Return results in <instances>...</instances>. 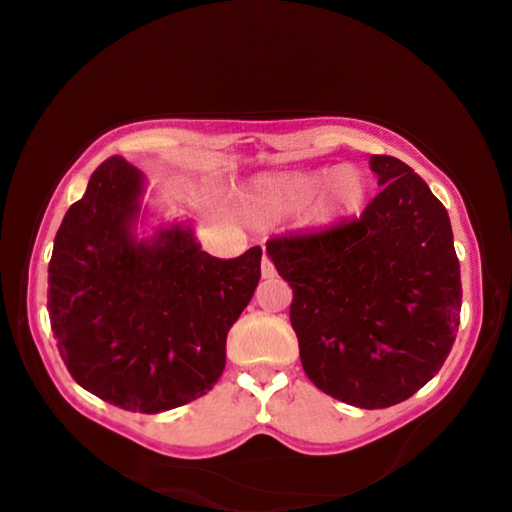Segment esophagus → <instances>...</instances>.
I'll return each mask as SVG.
<instances>
[{"mask_svg": "<svg viewBox=\"0 0 512 512\" xmlns=\"http://www.w3.org/2000/svg\"><path fill=\"white\" fill-rule=\"evenodd\" d=\"M275 275V268H273V264H271V259H268L266 255H264V259H262V277H273Z\"/></svg>", "mask_w": 512, "mask_h": 512, "instance_id": "1", "label": "esophagus"}]
</instances>
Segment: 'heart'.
<instances>
[{
	"label": "heart",
	"mask_w": 512,
	"mask_h": 512,
	"mask_svg": "<svg viewBox=\"0 0 512 512\" xmlns=\"http://www.w3.org/2000/svg\"><path fill=\"white\" fill-rule=\"evenodd\" d=\"M366 198V178L352 164L289 171L259 180L248 198V212L257 219H277L311 207L316 223H332L357 210Z\"/></svg>",
	"instance_id": "obj_1"
}]
</instances>
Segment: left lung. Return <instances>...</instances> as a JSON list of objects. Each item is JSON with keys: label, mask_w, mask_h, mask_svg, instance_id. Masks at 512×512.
<instances>
[{"label": "left lung", "mask_w": 512, "mask_h": 512, "mask_svg": "<svg viewBox=\"0 0 512 512\" xmlns=\"http://www.w3.org/2000/svg\"><path fill=\"white\" fill-rule=\"evenodd\" d=\"M370 169L384 189L359 219L271 239L266 253L293 289L307 377L334 400L386 409L445 363L463 291L445 205L402 160L370 155Z\"/></svg>", "instance_id": "8db88e82"}]
</instances>
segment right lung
Masks as SVG:
<instances>
[{
  "mask_svg": "<svg viewBox=\"0 0 512 512\" xmlns=\"http://www.w3.org/2000/svg\"><path fill=\"white\" fill-rule=\"evenodd\" d=\"M144 192V173L119 155L92 173L56 232L47 309L76 384L119 409L162 413L221 377L262 248L216 259L183 221L140 237Z\"/></svg>",
  "mask_w": 512,
  "mask_h": 512,
  "instance_id": "obj_1",
  "label": "right lung"
}]
</instances>
